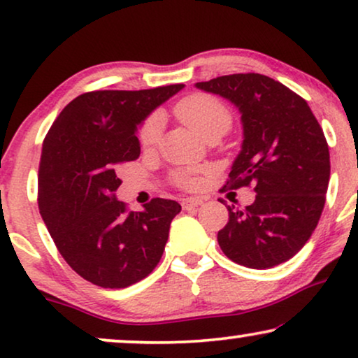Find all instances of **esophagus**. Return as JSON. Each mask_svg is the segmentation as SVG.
<instances>
[{
  "label": "esophagus",
  "instance_id": "34e87169",
  "mask_svg": "<svg viewBox=\"0 0 358 358\" xmlns=\"http://www.w3.org/2000/svg\"><path fill=\"white\" fill-rule=\"evenodd\" d=\"M203 203L202 199L199 197H189V199H184L182 200V208L184 210H192V208H197L200 205Z\"/></svg>",
  "mask_w": 358,
  "mask_h": 358
}]
</instances>
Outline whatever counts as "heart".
I'll use <instances>...</instances> for the list:
<instances>
[{
    "instance_id": "heart-1",
    "label": "heart",
    "mask_w": 358,
    "mask_h": 358,
    "mask_svg": "<svg viewBox=\"0 0 358 358\" xmlns=\"http://www.w3.org/2000/svg\"><path fill=\"white\" fill-rule=\"evenodd\" d=\"M176 114L184 122L189 129H192L195 134L207 138L213 134H224L231 125V114L228 107L207 94H194L185 97L176 107ZM159 136V119L151 117L140 129L138 138L141 146L148 148L158 141ZM184 184H189L187 179L182 180Z\"/></svg>"
}]
</instances>
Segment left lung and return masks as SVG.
I'll return each mask as SVG.
<instances>
[{
	"mask_svg": "<svg viewBox=\"0 0 358 358\" xmlns=\"http://www.w3.org/2000/svg\"><path fill=\"white\" fill-rule=\"evenodd\" d=\"M195 87L229 101L241 114V151L224 187L252 184L257 194L246 208L228 205L220 248L249 268L288 261L311 238L326 202L329 148L316 117L303 97L259 73L220 76Z\"/></svg>",
	"mask_w": 358,
	"mask_h": 358,
	"instance_id": "8db88e82",
	"label": "left lung"
}]
</instances>
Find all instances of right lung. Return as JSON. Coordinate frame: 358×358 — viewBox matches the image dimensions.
Listing matches in <instances>:
<instances>
[{
	"label": "right lung",
	"instance_id": "obj_1",
	"mask_svg": "<svg viewBox=\"0 0 358 358\" xmlns=\"http://www.w3.org/2000/svg\"><path fill=\"white\" fill-rule=\"evenodd\" d=\"M184 85L141 91H92L60 112L42 145L38 210L58 251L78 275L125 288L158 266L176 200L153 199L127 212L115 197L122 163L140 156L138 127Z\"/></svg>",
	"mask_w": 358,
	"mask_h": 358
}]
</instances>
